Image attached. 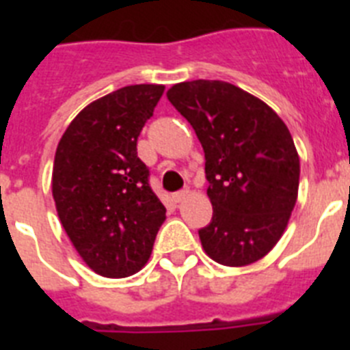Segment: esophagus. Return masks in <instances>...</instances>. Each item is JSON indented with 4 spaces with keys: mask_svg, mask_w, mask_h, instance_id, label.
Wrapping results in <instances>:
<instances>
[{
    "mask_svg": "<svg viewBox=\"0 0 350 350\" xmlns=\"http://www.w3.org/2000/svg\"><path fill=\"white\" fill-rule=\"evenodd\" d=\"M187 194H189V191H187V189H181V191H178V192H174V194H172V200H174L176 203H180V202H183V200H185Z\"/></svg>",
    "mask_w": 350,
    "mask_h": 350,
    "instance_id": "obj_1",
    "label": "esophagus"
}]
</instances>
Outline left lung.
Masks as SVG:
<instances>
[{
	"instance_id": "1",
	"label": "left lung",
	"mask_w": 350,
	"mask_h": 350,
	"mask_svg": "<svg viewBox=\"0 0 350 350\" xmlns=\"http://www.w3.org/2000/svg\"><path fill=\"white\" fill-rule=\"evenodd\" d=\"M167 98L205 152L213 219L198 230L203 249L221 265L254 263L282 238L298 198L299 158L287 125L227 81H185Z\"/></svg>"
}]
</instances>
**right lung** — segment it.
<instances>
[{
    "label": "right lung",
    "instance_id": "right-lung-1",
    "mask_svg": "<svg viewBox=\"0 0 350 350\" xmlns=\"http://www.w3.org/2000/svg\"><path fill=\"white\" fill-rule=\"evenodd\" d=\"M163 85H131L87 105L62 136L52 196L72 245L94 272L125 278L142 269L165 221L137 158V136Z\"/></svg>",
    "mask_w": 350,
    "mask_h": 350
}]
</instances>
